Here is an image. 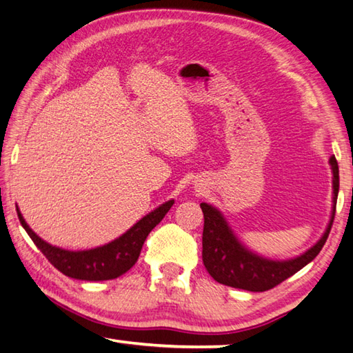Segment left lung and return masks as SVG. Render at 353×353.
Segmentation results:
<instances>
[{"instance_id":"1","label":"left lung","mask_w":353,"mask_h":353,"mask_svg":"<svg viewBox=\"0 0 353 353\" xmlns=\"http://www.w3.org/2000/svg\"><path fill=\"white\" fill-rule=\"evenodd\" d=\"M330 165L333 171V213L329 227L323 238L316 242V245L290 261H270L248 252L236 239L219 211L208 203H201L203 213L202 261L211 278L228 287L248 292H265L293 276L315 259L327 241L333 219H335L339 190V171L335 157H330Z\"/></svg>"}]
</instances>
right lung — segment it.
Masks as SVG:
<instances>
[{"mask_svg": "<svg viewBox=\"0 0 353 353\" xmlns=\"http://www.w3.org/2000/svg\"><path fill=\"white\" fill-rule=\"evenodd\" d=\"M172 203L174 201L160 205L159 208L151 211L132 228L128 230L125 234H121L119 239L106 243L103 247L85 250V252H69V250L52 247L32 232L18 208L17 213L26 233L30 236V239L57 270L74 279L108 281L121 276L136 264L146 236L163 219Z\"/></svg>", "mask_w": 353, "mask_h": 353, "instance_id": "1", "label": "right lung"}]
</instances>
